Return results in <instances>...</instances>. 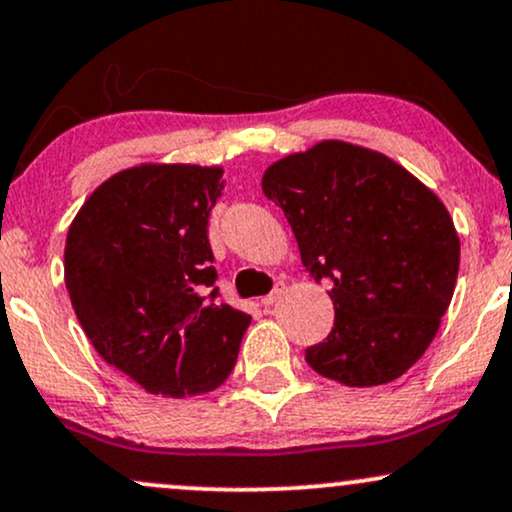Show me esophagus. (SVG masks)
Here are the masks:
<instances>
[{"instance_id": "1", "label": "esophagus", "mask_w": 512, "mask_h": 512, "mask_svg": "<svg viewBox=\"0 0 512 512\" xmlns=\"http://www.w3.org/2000/svg\"><path fill=\"white\" fill-rule=\"evenodd\" d=\"M281 293H284V281H276V284H274V289L269 291L267 296H264L260 303H262V305H272V303L279 301V298H281Z\"/></svg>"}]
</instances>
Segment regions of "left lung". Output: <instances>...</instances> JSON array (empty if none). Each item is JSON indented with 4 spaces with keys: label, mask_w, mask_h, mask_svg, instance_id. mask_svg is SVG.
I'll return each instance as SVG.
<instances>
[{
    "label": "left lung",
    "mask_w": 512,
    "mask_h": 512,
    "mask_svg": "<svg viewBox=\"0 0 512 512\" xmlns=\"http://www.w3.org/2000/svg\"><path fill=\"white\" fill-rule=\"evenodd\" d=\"M262 192L284 211L303 267L332 284L334 327L305 349L308 366L349 387L407 373L460 269L445 204L392 158L334 139L272 163Z\"/></svg>",
    "instance_id": "left-lung-1"
}]
</instances>
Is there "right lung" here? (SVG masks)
I'll return each mask as SVG.
<instances>
[{"instance_id": "1", "label": "right lung", "mask_w": 512, "mask_h": 512, "mask_svg": "<svg viewBox=\"0 0 512 512\" xmlns=\"http://www.w3.org/2000/svg\"><path fill=\"white\" fill-rule=\"evenodd\" d=\"M223 168L142 163L86 199L67 233L64 284L105 363L151 395L216 390L250 315L216 303L209 211Z\"/></svg>"}]
</instances>
